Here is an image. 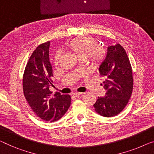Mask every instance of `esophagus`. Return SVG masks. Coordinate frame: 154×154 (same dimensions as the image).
Listing matches in <instances>:
<instances>
[{
	"mask_svg": "<svg viewBox=\"0 0 154 154\" xmlns=\"http://www.w3.org/2000/svg\"><path fill=\"white\" fill-rule=\"evenodd\" d=\"M82 94V93H81V92H75V93L72 94V96L73 97H79Z\"/></svg>",
	"mask_w": 154,
	"mask_h": 154,
	"instance_id": "34e87169",
	"label": "esophagus"
}]
</instances>
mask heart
Returning <instances> with one entry per match:
<instances>
[{"label": "heart", "mask_w": 154, "mask_h": 154, "mask_svg": "<svg viewBox=\"0 0 154 154\" xmlns=\"http://www.w3.org/2000/svg\"><path fill=\"white\" fill-rule=\"evenodd\" d=\"M99 42L92 36H82L74 39L68 44V48L81 60L88 58L94 66L99 65L106 58V51L99 48ZM61 52L58 51L55 55V64H57L60 60Z\"/></svg>", "instance_id": "heart-1"}]
</instances>
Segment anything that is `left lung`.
Instances as JSON below:
<instances>
[{
    "mask_svg": "<svg viewBox=\"0 0 154 154\" xmlns=\"http://www.w3.org/2000/svg\"><path fill=\"white\" fill-rule=\"evenodd\" d=\"M99 71L105 79L101 85L106 93L104 97H98L94 107L96 112L103 117H114L126 107L133 87L130 60L120 44L108 46L107 55Z\"/></svg>",
    "mask_w": 154,
    "mask_h": 154,
    "instance_id": "1",
    "label": "left lung"
}]
</instances>
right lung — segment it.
Instances as JSON below:
<instances>
[{
  "instance_id": "obj_1",
  "label": "right lung",
  "mask_w": 154,
  "mask_h": 154,
  "mask_svg": "<svg viewBox=\"0 0 154 154\" xmlns=\"http://www.w3.org/2000/svg\"><path fill=\"white\" fill-rule=\"evenodd\" d=\"M50 42L37 46L26 64L23 76L24 97L37 117L53 122L62 117L69 108L71 97L55 92L52 94L53 69L49 61Z\"/></svg>"
}]
</instances>
